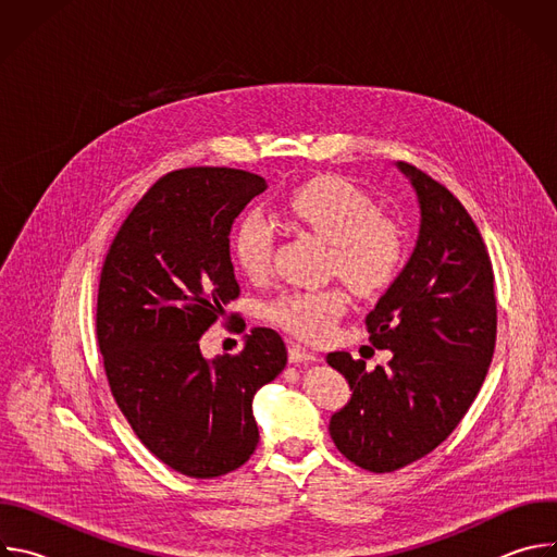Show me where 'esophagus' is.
Wrapping results in <instances>:
<instances>
[{
  "label": "esophagus",
  "mask_w": 557,
  "mask_h": 557,
  "mask_svg": "<svg viewBox=\"0 0 557 557\" xmlns=\"http://www.w3.org/2000/svg\"><path fill=\"white\" fill-rule=\"evenodd\" d=\"M288 361L299 366V363H312V361H320V355L299 346V344H290L288 346Z\"/></svg>",
  "instance_id": "obj_1"
}]
</instances>
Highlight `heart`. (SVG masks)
<instances>
[{"label":"heart","instance_id":"b5f03b06","mask_svg":"<svg viewBox=\"0 0 557 557\" xmlns=\"http://www.w3.org/2000/svg\"><path fill=\"white\" fill-rule=\"evenodd\" d=\"M286 218L329 243L326 267L357 295L374 297L401 275L408 245L394 220L381 215L376 200L352 181L324 174L295 185L282 200ZM273 226L256 211L247 213L233 233V260L247 277L264 280L273 264ZM348 308L342 286L288 288L264 306V317L304 342L331 337Z\"/></svg>","mask_w":557,"mask_h":557}]
</instances>
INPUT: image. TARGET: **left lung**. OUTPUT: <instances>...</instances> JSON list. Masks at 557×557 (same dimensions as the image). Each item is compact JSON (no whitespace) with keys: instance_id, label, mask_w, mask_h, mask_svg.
<instances>
[{"instance_id":"obj_1","label":"left lung","mask_w":557,"mask_h":557,"mask_svg":"<svg viewBox=\"0 0 557 557\" xmlns=\"http://www.w3.org/2000/svg\"><path fill=\"white\" fill-rule=\"evenodd\" d=\"M421 228L401 275L368 312L370 344L387 366L366 370L350 352H331L350 401L333 414L337 449L361 469H401L438 447L479 394L496 346V295L487 247L458 198L408 163Z\"/></svg>"}]
</instances>
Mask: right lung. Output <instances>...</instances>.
Here are the masks:
<instances>
[{"mask_svg":"<svg viewBox=\"0 0 557 557\" xmlns=\"http://www.w3.org/2000/svg\"><path fill=\"white\" fill-rule=\"evenodd\" d=\"M264 189L243 170H176L136 202L103 262L97 339L112 396L140 443L189 479L249 460L260 441L253 396L286 366L273 329H253L237 355L200 352V337L240 295L233 220Z\"/></svg>","mask_w":557,"mask_h":557,"instance_id":"add662e5","label":"right lung"}]
</instances>
